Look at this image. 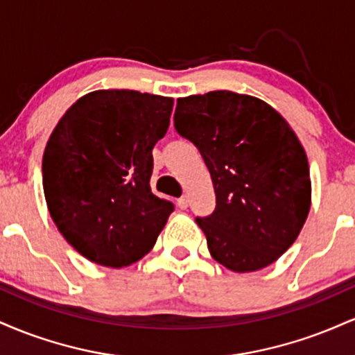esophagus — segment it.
Wrapping results in <instances>:
<instances>
[{
  "label": "esophagus",
  "instance_id": "34e87169",
  "mask_svg": "<svg viewBox=\"0 0 355 355\" xmlns=\"http://www.w3.org/2000/svg\"><path fill=\"white\" fill-rule=\"evenodd\" d=\"M177 205L180 207L182 210L187 209V207H189V197H187V195H182V197L177 200Z\"/></svg>",
  "mask_w": 355,
  "mask_h": 355
}]
</instances>
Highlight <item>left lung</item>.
I'll list each match as a JSON object with an SVG mask.
<instances>
[{
	"instance_id": "obj_1",
	"label": "left lung",
	"mask_w": 355,
	"mask_h": 355,
	"mask_svg": "<svg viewBox=\"0 0 355 355\" xmlns=\"http://www.w3.org/2000/svg\"><path fill=\"white\" fill-rule=\"evenodd\" d=\"M175 128L200 150L217 205L197 218L210 255L229 270L255 272L295 242L311 210L307 155L277 110L218 89L177 100Z\"/></svg>"
}]
</instances>
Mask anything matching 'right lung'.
<instances>
[{
    "instance_id": "add662e5",
    "label": "right lung",
    "mask_w": 355,
    "mask_h": 355,
    "mask_svg": "<svg viewBox=\"0 0 355 355\" xmlns=\"http://www.w3.org/2000/svg\"><path fill=\"white\" fill-rule=\"evenodd\" d=\"M173 98L96 89L76 100L43 153L53 222L89 262L121 268L152 250L173 203L150 189L152 150L165 137Z\"/></svg>"
}]
</instances>
